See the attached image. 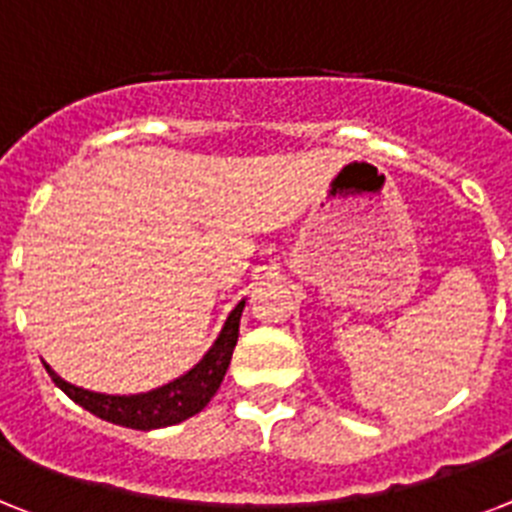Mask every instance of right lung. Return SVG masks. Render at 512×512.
<instances>
[{
    "label": "right lung",
    "instance_id": "1",
    "mask_svg": "<svg viewBox=\"0 0 512 512\" xmlns=\"http://www.w3.org/2000/svg\"><path fill=\"white\" fill-rule=\"evenodd\" d=\"M244 299L231 309V315L223 322L221 333H218L216 343L210 346L208 354L182 377L166 382L161 388L148 390V393L137 395H106L93 393V390L77 388L64 382L54 369L46 364V372L51 375L54 385L59 390L70 395L77 406H83L85 411L96 414L98 419H106L111 424L130 429H161L179 424L190 416L200 414L210 403V398L221 388L223 375L231 364V354H234L236 338H239V320H242Z\"/></svg>",
    "mask_w": 512,
    "mask_h": 512
}]
</instances>
